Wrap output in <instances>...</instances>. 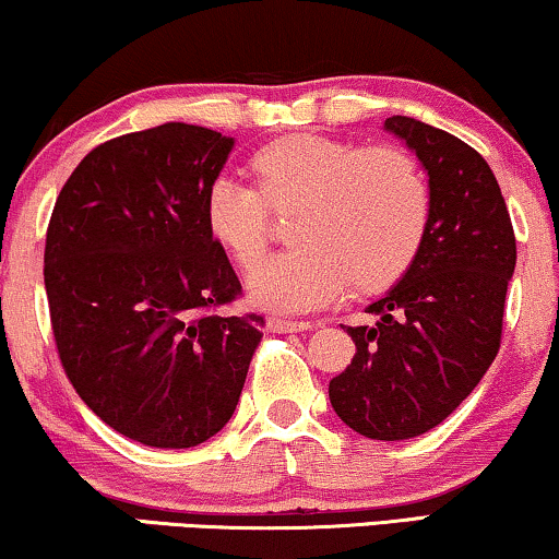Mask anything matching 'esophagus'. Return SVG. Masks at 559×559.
I'll list each match as a JSON object with an SVG mask.
<instances>
[{"instance_id":"1","label":"esophagus","mask_w":559,"mask_h":559,"mask_svg":"<svg viewBox=\"0 0 559 559\" xmlns=\"http://www.w3.org/2000/svg\"><path fill=\"white\" fill-rule=\"evenodd\" d=\"M266 328H270L272 333H305V330H310V328H312V322L270 318V320H266Z\"/></svg>"}]
</instances>
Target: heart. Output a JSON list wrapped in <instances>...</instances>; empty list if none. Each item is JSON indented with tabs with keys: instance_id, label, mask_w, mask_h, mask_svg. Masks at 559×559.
Returning a JSON list of instances; mask_svg holds the SVG:
<instances>
[{
	"instance_id": "heart-1",
	"label": "heart",
	"mask_w": 559,
	"mask_h": 559,
	"mask_svg": "<svg viewBox=\"0 0 559 559\" xmlns=\"http://www.w3.org/2000/svg\"><path fill=\"white\" fill-rule=\"evenodd\" d=\"M257 189L216 176L204 197L206 229L241 270L260 262L270 212H297L295 247L249 274V295L264 310L314 312L358 293H380L411 270L431 219L420 166L395 145H362L297 133L254 153Z\"/></svg>"
}]
</instances>
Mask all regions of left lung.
I'll list each match as a JSON object with an SVG mask.
<instances>
[{"mask_svg": "<svg viewBox=\"0 0 559 559\" xmlns=\"http://www.w3.org/2000/svg\"><path fill=\"white\" fill-rule=\"evenodd\" d=\"M383 128L428 174L431 219L411 270L368 305L373 325L345 328L355 355L330 380V403L360 436L403 441L454 414L497 358L516 239L495 174L472 145L406 116Z\"/></svg>", "mask_w": 559, "mask_h": 559, "instance_id": "8db88e82", "label": "left lung"}]
</instances>
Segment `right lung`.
I'll list each match as a JSON object with an SVG mask.
<instances>
[{
  "instance_id": "right-lung-1",
  "label": "right lung",
  "mask_w": 559,
  "mask_h": 559,
  "mask_svg": "<svg viewBox=\"0 0 559 559\" xmlns=\"http://www.w3.org/2000/svg\"><path fill=\"white\" fill-rule=\"evenodd\" d=\"M234 139L164 123L105 141L55 201L45 289L60 362L95 416L156 449L212 439L237 408L260 314L206 229Z\"/></svg>"
}]
</instances>
